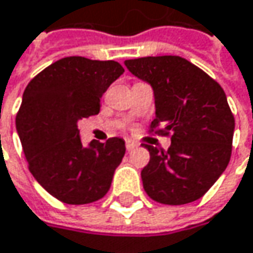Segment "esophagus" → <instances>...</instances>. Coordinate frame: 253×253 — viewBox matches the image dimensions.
I'll return each instance as SVG.
<instances>
[{
    "label": "esophagus",
    "mask_w": 253,
    "mask_h": 253,
    "mask_svg": "<svg viewBox=\"0 0 253 253\" xmlns=\"http://www.w3.org/2000/svg\"><path fill=\"white\" fill-rule=\"evenodd\" d=\"M136 146H137V145H136L134 142H131V140H127V142H126V149L128 150V152H130V150L134 149Z\"/></svg>",
    "instance_id": "1"
}]
</instances>
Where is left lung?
<instances>
[{"label": "left lung", "mask_w": 253, "mask_h": 253, "mask_svg": "<svg viewBox=\"0 0 253 253\" xmlns=\"http://www.w3.org/2000/svg\"><path fill=\"white\" fill-rule=\"evenodd\" d=\"M148 82L155 98L152 127L172 133L167 152L145 145L149 164L142 182L152 200L179 206L198 200L224 172L232 153L235 119L223 88L179 56H148L125 62Z\"/></svg>", "instance_id": "8db88e82"}]
</instances>
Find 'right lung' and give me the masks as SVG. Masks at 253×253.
<instances>
[{"label": "right lung", "mask_w": 253, "mask_h": 253, "mask_svg": "<svg viewBox=\"0 0 253 253\" xmlns=\"http://www.w3.org/2000/svg\"><path fill=\"white\" fill-rule=\"evenodd\" d=\"M125 72L114 60L71 56L47 66L24 89L15 127L36 181L66 204L107 194L126 153L125 140L81 142L78 123L98 114L107 88Z\"/></svg>", "instance_id": "add662e5"}]
</instances>
